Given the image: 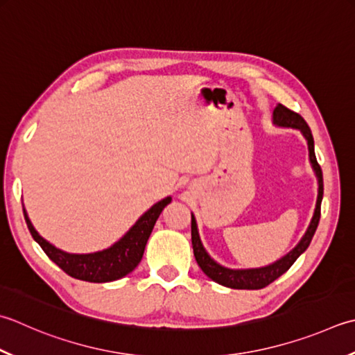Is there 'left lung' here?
Listing matches in <instances>:
<instances>
[{
    "instance_id": "1",
    "label": "left lung",
    "mask_w": 355,
    "mask_h": 355,
    "mask_svg": "<svg viewBox=\"0 0 355 355\" xmlns=\"http://www.w3.org/2000/svg\"><path fill=\"white\" fill-rule=\"evenodd\" d=\"M274 123L279 124V126H283V128L300 129L304 138L308 140L309 159H311L312 168H314L317 180H318V197H317L314 217H312L308 231L303 235L300 243H298V245L288 255H284L283 259L275 261L274 265H269L266 268H260V269H243V270L237 269L235 270V269H227V268L220 266L218 263H215L211 257L207 255L203 245H201V241H200L196 218H193V215H192V221H191L192 248H193V255H196L198 266L207 277H209L211 280L217 282L218 284H223V286H226V288H232V289L266 288L268 284H270L274 280L279 279L280 275L286 272V270L294 265V261L298 259V257L306 251L312 237H314V234L317 231L318 221H320V205H322V198H323V173H322L320 164L317 163L315 152H314V138H312V132L308 126V123L304 121V118L300 114H297V112H294V110L288 109L286 106H283V104H279V106L274 109Z\"/></svg>"
}]
</instances>
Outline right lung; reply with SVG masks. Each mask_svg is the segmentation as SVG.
<instances>
[{"instance_id":"right-lung-1","label":"right lung","mask_w":355,"mask_h":355,"mask_svg":"<svg viewBox=\"0 0 355 355\" xmlns=\"http://www.w3.org/2000/svg\"><path fill=\"white\" fill-rule=\"evenodd\" d=\"M169 203L171 197L158 201L157 205L152 206L148 212H144L138 218L137 223L129 229V232L120 241H116L109 249L95 254L62 252L43 237H40L38 232L33 229L29 217H27L26 211L24 218L33 240L38 243L49 259L64 270L67 275L90 283H106L121 279V277L128 275L138 266V263L143 259L146 243L149 240L155 221Z\"/></svg>"}]
</instances>
